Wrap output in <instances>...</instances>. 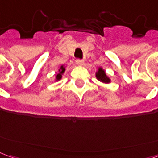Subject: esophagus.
<instances>
[{
    "label": "esophagus",
    "instance_id": "esophagus-1",
    "mask_svg": "<svg viewBox=\"0 0 158 158\" xmlns=\"http://www.w3.org/2000/svg\"><path fill=\"white\" fill-rule=\"evenodd\" d=\"M75 62H76V63H77V64L79 66H81L84 64V61H83V60H81V59H77Z\"/></svg>",
    "mask_w": 158,
    "mask_h": 158
}]
</instances>
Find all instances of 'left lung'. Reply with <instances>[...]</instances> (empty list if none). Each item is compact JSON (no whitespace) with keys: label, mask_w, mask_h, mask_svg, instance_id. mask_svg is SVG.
Segmentation results:
<instances>
[{"label":"left lung","mask_w":158,"mask_h":158,"mask_svg":"<svg viewBox=\"0 0 158 158\" xmlns=\"http://www.w3.org/2000/svg\"><path fill=\"white\" fill-rule=\"evenodd\" d=\"M96 79L102 83L108 84V83H110V81H111L109 78L106 76V73H105V70H104L102 68H99V69H98V71L96 73Z\"/></svg>","instance_id":"obj_1"}]
</instances>
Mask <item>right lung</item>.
<instances>
[{
	"instance_id": "1",
	"label": "right lung",
	"mask_w": 158,
	"mask_h": 158,
	"mask_svg": "<svg viewBox=\"0 0 158 158\" xmlns=\"http://www.w3.org/2000/svg\"><path fill=\"white\" fill-rule=\"evenodd\" d=\"M65 72V67L63 65H62L60 67V69L58 70V73H56V80L57 81V80H60V79H62V74L64 73Z\"/></svg>"
}]
</instances>
